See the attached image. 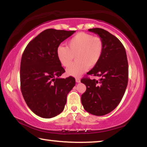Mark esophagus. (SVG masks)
I'll use <instances>...</instances> for the list:
<instances>
[{"mask_svg": "<svg viewBox=\"0 0 147 147\" xmlns=\"http://www.w3.org/2000/svg\"><path fill=\"white\" fill-rule=\"evenodd\" d=\"M76 82H77V83H80V78H76Z\"/></svg>", "mask_w": 147, "mask_h": 147, "instance_id": "obj_1", "label": "esophagus"}]
</instances>
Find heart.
Here are the masks:
<instances>
[{"instance_id": "heart-1", "label": "heart", "mask_w": 147, "mask_h": 147, "mask_svg": "<svg viewBox=\"0 0 147 147\" xmlns=\"http://www.w3.org/2000/svg\"><path fill=\"white\" fill-rule=\"evenodd\" d=\"M102 39L91 34L78 33L67 43V47L58 46L56 50L57 57L63 67H68L73 61H76L66 70L69 76L79 77L87 71L88 67H94L98 63L104 52Z\"/></svg>"}]
</instances>
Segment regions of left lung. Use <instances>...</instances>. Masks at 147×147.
Here are the masks:
<instances>
[{
  "mask_svg": "<svg viewBox=\"0 0 147 147\" xmlns=\"http://www.w3.org/2000/svg\"><path fill=\"white\" fill-rule=\"evenodd\" d=\"M88 31L97 34L104 42V49L100 61L88 75L100 77L99 80L84 78L86 86L82 95V104L89 113L103 116L115 109L121 101L127 87L128 64L126 50L120 40L100 28Z\"/></svg>",
  "mask_w": 147,
  "mask_h": 147,
  "instance_id": "8db88e82",
  "label": "left lung"
}]
</instances>
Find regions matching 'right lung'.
<instances>
[{
  "mask_svg": "<svg viewBox=\"0 0 147 147\" xmlns=\"http://www.w3.org/2000/svg\"><path fill=\"white\" fill-rule=\"evenodd\" d=\"M75 31L46 29L29 42L21 61L20 81L24 100L36 115L55 117L63 111L75 78H59L65 69L56 50Z\"/></svg>",
  "mask_w": 147,
  "mask_h": 147,
  "instance_id": "right-lung-1",
  "label": "right lung"
}]
</instances>
